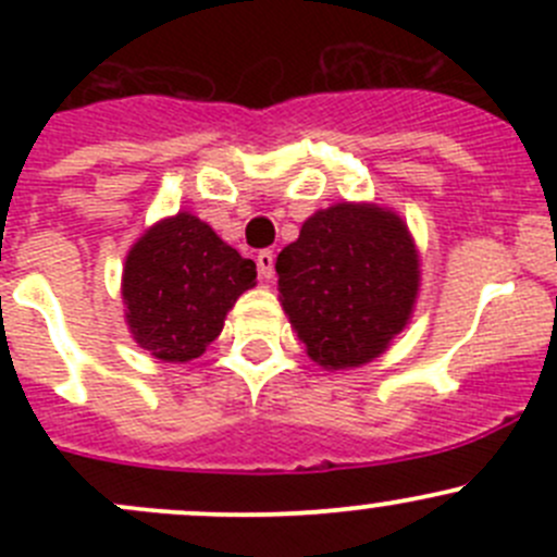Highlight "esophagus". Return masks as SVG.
Returning a JSON list of instances; mask_svg holds the SVG:
<instances>
[{
	"instance_id": "1",
	"label": "esophagus",
	"mask_w": 557,
	"mask_h": 557,
	"mask_svg": "<svg viewBox=\"0 0 557 557\" xmlns=\"http://www.w3.org/2000/svg\"><path fill=\"white\" fill-rule=\"evenodd\" d=\"M256 263H258V274H261L263 280H272V274H274V252L272 250H261L256 256Z\"/></svg>"
}]
</instances>
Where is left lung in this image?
Masks as SVG:
<instances>
[{
	"mask_svg": "<svg viewBox=\"0 0 557 557\" xmlns=\"http://www.w3.org/2000/svg\"><path fill=\"white\" fill-rule=\"evenodd\" d=\"M290 329L325 372L374 361L412 320L420 252L407 221L374 201H336L277 256Z\"/></svg>",
	"mask_w": 557,
	"mask_h": 557,
	"instance_id": "1",
	"label": "left lung"
}]
</instances>
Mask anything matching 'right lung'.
<instances>
[{
  "label": "right lung",
  "mask_w": 557,
  "mask_h": 557,
  "mask_svg": "<svg viewBox=\"0 0 557 557\" xmlns=\"http://www.w3.org/2000/svg\"><path fill=\"white\" fill-rule=\"evenodd\" d=\"M252 285L256 263L183 210L128 247L123 314L143 350L164 363H188L218 339L234 301Z\"/></svg>",
  "instance_id": "add662e5"
}]
</instances>
